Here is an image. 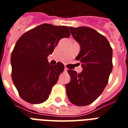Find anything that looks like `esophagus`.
<instances>
[{
  "instance_id": "34e87169",
  "label": "esophagus",
  "mask_w": 128,
  "mask_h": 128,
  "mask_svg": "<svg viewBox=\"0 0 128 128\" xmlns=\"http://www.w3.org/2000/svg\"><path fill=\"white\" fill-rule=\"evenodd\" d=\"M68 70V68H64V71H65V72H66V71Z\"/></svg>"
}]
</instances>
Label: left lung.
I'll return each instance as SVG.
<instances>
[{"label": "left lung", "mask_w": 128, "mask_h": 128, "mask_svg": "<svg viewBox=\"0 0 128 128\" xmlns=\"http://www.w3.org/2000/svg\"><path fill=\"white\" fill-rule=\"evenodd\" d=\"M80 50L76 59L81 62L82 71L68 70L70 81L66 84L69 101L85 106L96 100L104 90L113 68V51L105 36L88 27H69Z\"/></svg>", "instance_id": "1"}]
</instances>
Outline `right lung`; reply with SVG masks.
Wrapping results in <instances>:
<instances>
[{
    "label": "right lung",
    "mask_w": 128,
    "mask_h": 128,
    "mask_svg": "<svg viewBox=\"0 0 128 128\" xmlns=\"http://www.w3.org/2000/svg\"><path fill=\"white\" fill-rule=\"evenodd\" d=\"M70 36L66 26L44 23L23 34L16 42L10 58L11 75L23 100L40 104L48 99L64 66L61 62L50 65L47 58L62 38Z\"/></svg>",
    "instance_id": "right-lung-1"
}]
</instances>
